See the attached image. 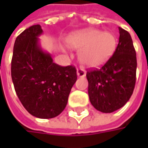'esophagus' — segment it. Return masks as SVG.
Listing matches in <instances>:
<instances>
[{"label": "esophagus", "mask_w": 148, "mask_h": 148, "mask_svg": "<svg viewBox=\"0 0 148 148\" xmlns=\"http://www.w3.org/2000/svg\"><path fill=\"white\" fill-rule=\"evenodd\" d=\"M77 77H84L85 76H86V71H85V70H83V69H82V68H79V69H77Z\"/></svg>", "instance_id": "1"}]
</instances>
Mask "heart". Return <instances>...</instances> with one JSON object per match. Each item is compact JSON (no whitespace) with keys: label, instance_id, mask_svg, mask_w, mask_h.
I'll return each instance as SVG.
<instances>
[{"label":"heart","instance_id":"heart-1","mask_svg":"<svg viewBox=\"0 0 148 148\" xmlns=\"http://www.w3.org/2000/svg\"><path fill=\"white\" fill-rule=\"evenodd\" d=\"M67 44L80 49V62L87 66L96 67L105 64L114 53L117 38L110 32L86 29L72 33L66 39Z\"/></svg>","mask_w":148,"mask_h":148}]
</instances>
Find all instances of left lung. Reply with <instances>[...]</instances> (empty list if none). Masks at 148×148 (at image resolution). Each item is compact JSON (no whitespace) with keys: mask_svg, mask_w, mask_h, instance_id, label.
I'll list each match as a JSON object with an SVG mask.
<instances>
[{"mask_svg":"<svg viewBox=\"0 0 148 148\" xmlns=\"http://www.w3.org/2000/svg\"><path fill=\"white\" fill-rule=\"evenodd\" d=\"M119 44L113 56L99 69L86 73L91 105L102 113L122 108L133 94L136 82L137 58L129 33L119 27Z\"/></svg>","mask_w":148,"mask_h":148,"instance_id":"1","label":"left lung"}]
</instances>
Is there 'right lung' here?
Returning a JSON list of instances; mask_svg holds the SVG:
<instances>
[{
  "mask_svg": "<svg viewBox=\"0 0 148 148\" xmlns=\"http://www.w3.org/2000/svg\"><path fill=\"white\" fill-rule=\"evenodd\" d=\"M39 25L30 26L16 38L11 61V77L15 92L25 110L39 119L59 115L67 104L77 82L75 66L54 63L43 51Z\"/></svg>",
  "mask_w": 148,
  "mask_h": 148,
  "instance_id": "add662e5",
  "label": "right lung"
}]
</instances>
